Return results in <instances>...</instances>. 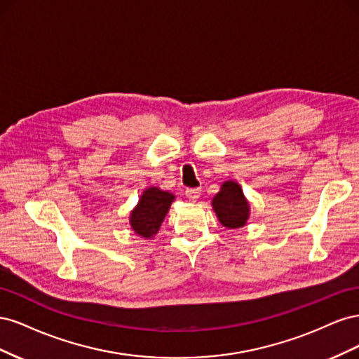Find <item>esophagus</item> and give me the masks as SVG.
I'll return each mask as SVG.
<instances>
[{
  "instance_id": "34e87169",
  "label": "esophagus",
  "mask_w": 359,
  "mask_h": 359,
  "mask_svg": "<svg viewBox=\"0 0 359 359\" xmlns=\"http://www.w3.org/2000/svg\"><path fill=\"white\" fill-rule=\"evenodd\" d=\"M201 189H187L186 190V196L190 199V201H196L199 196H201Z\"/></svg>"
}]
</instances>
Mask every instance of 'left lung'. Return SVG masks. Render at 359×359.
Returning <instances> with one entry per match:
<instances>
[{"mask_svg":"<svg viewBox=\"0 0 359 359\" xmlns=\"http://www.w3.org/2000/svg\"><path fill=\"white\" fill-rule=\"evenodd\" d=\"M214 211L223 226L229 229L243 227L248 219V203L241 187L233 181H226L212 199Z\"/></svg>","mask_w":359,"mask_h":359,"instance_id":"left-lung-1","label":"left lung"}]
</instances>
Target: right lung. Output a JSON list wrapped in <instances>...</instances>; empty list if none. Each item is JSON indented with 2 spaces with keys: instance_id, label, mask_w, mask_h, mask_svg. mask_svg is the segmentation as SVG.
I'll list each match as a JSON object with an SVG mask.
<instances>
[{
  "instance_id": "add662e5",
  "label": "right lung",
  "mask_w": 359,
  "mask_h": 359,
  "mask_svg": "<svg viewBox=\"0 0 359 359\" xmlns=\"http://www.w3.org/2000/svg\"><path fill=\"white\" fill-rule=\"evenodd\" d=\"M173 201V194L168 191H161L157 187H151L144 191L136 208L130 217L133 231L144 236L151 238L160 229L161 222Z\"/></svg>"
}]
</instances>
